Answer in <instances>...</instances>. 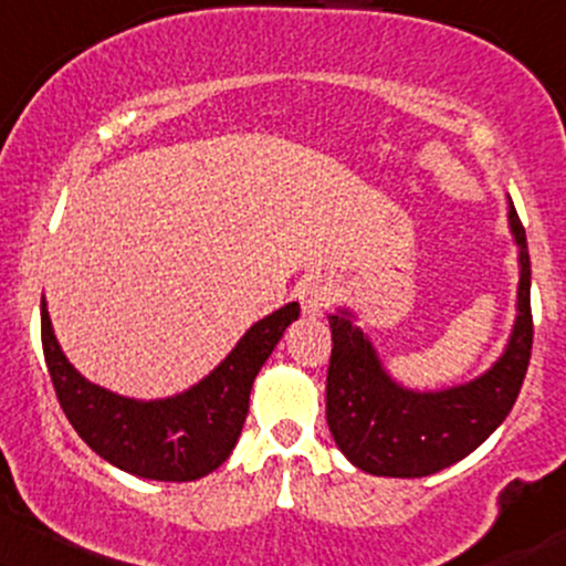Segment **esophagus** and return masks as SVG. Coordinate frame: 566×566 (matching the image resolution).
Returning <instances> with one entry per match:
<instances>
[{"label": "esophagus", "instance_id": "34e87169", "mask_svg": "<svg viewBox=\"0 0 566 566\" xmlns=\"http://www.w3.org/2000/svg\"><path fill=\"white\" fill-rule=\"evenodd\" d=\"M337 284L329 276H311L301 284V303L308 316H322V313L335 303Z\"/></svg>", "mask_w": 566, "mask_h": 566}]
</instances>
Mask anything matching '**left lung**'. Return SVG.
<instances>
[{
    "label": "left lung",
    "mask_w": 566,
    "mask_h": 566,
    "mask_svg": "<svg viewBox=\"0 0 566 566\" xmlns=\"http://www.w3.org/2000/svg\"><path fill=\"white\" fill-rule=\"evenodd\" d=\"M520 244V297L512 339L495 366L469 385L413 392L395 385L348 311L332 313L326 424L358 469L382 478H427L482 446L512 411L533 353L530 253L524 227L509 210Z\"/></svg>",
    "instance_id": "obj_1"
}]
</instances>
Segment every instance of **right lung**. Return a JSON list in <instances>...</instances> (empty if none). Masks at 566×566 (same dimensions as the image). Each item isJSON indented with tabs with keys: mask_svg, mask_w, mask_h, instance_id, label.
<instances>
[{
	"mask_svg": "<svg viewBox=\"0 0 566 566\" xmlns=\"http://www.w3.org/2000/svg\"><path fill=\"white\" fill-rule=\"evenodd\" d=\"M297 316L301 305L290 303L253 324L200 385L166 400H132L86 382L60 350L44 301L42 348L60 406L94 453L136 478L192 482L229 459L255 374Z\"/></svg>",
	"mask_w": 566,
	"mask_h": 566,
	"instance_id": "right-lung-1",
	"label": "right lung"
}]
</instances>
